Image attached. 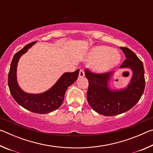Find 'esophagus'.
<instances>
[{
  "instance_id": "esophagus-1",
  "label": "esophagus",
  "mask_w": 153,
  "mask_h": 153,
  "mask_svg": "<svg viewBox=\"0 0 153 153\" xmlns=\"http://www.w3.org/2000/svg\"><path fill=\"white\" fill-rule=\"evenodd\" d=\"M84 76H85L84 71L83 70V69H80V71L79 72V77H84Z\"/></svg>"
}]
</instances>
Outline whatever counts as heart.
Listing matches in <instances>:
<instances>
[{"mask_svg": "<svg viewBox=\"0 0 153 153\" xmlns=\"http://www.w3.org/2000/svg\"><path fill=\"white\" fill-rule=\"evenodd\" d=\"M120 54L107 46H96L87 56V61L92 63V69L97 73H105L120 64Z\"/></svg>", "mask_w": 153, "mask_h": 153, "instance_id": "1", "label": "heart"}]
</instances>
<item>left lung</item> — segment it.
<instances>
[{
	"mask_svg": "<svg viewBox=\"0 0 153 153\" xmlns=\"http://www.w3.org/2000/svg\"><path fill=\"white\" fill-rule=\"evenodd\" d=\"M126 59L120 68H128L132 71L130 82L126 88L112 90L108 86L113 72L96 74L88 69L85 75L88 79L87 100L96 112L105 116L120 115L132 108L140 99L145 88L143 63L133 51L126 47H120Z\"/></svg>",
	"mask_w": 153,
	"mask_h": 153,
	"instance_id": "1",
	"label": "left lung"
}]
</instances>
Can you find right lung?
<instances>
[{
    "instance_id": "1",
    "label": "right lung",
    "mask_w": 153,
    "mask_h": 153,
    "mask_svg": "<svg viewBox=\"0 0 153 153\" xmlns=\"http://www.w3.org/2000/svg\"><path fill=\"white\" fill-rule=\"evenodd\" d=\"M36 41L28 44L15 53L11 63L8 76L10 92L18 104L25 109L39 114L49 113L60 107L63 102L65 94L69 86L78 77L79 69L74 72H66L50 89L40 94H30L24 92L19 87L17 80V67L19 59L28 49L36 44Z\"/></svg>"
}]
</instances>
